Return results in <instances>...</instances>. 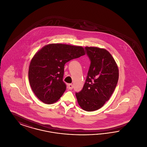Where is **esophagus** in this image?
Segmentation results:
<instances>
[{
	"label": "esophagus",
	"instance_id": "esophagus-1",
	"mask_svg": "<svg viewBox=\"0 0 147 147\" xmlns=\"http://www.w3.org/2000/svg\"><path fill=\"white\" fill-rule=\"evenodd\" d=\"M68 89L71 90L73 88V85L72 84H69L68 85Z\"/></svg>",
	"mask_w": 147,
	"mask_h": 147
}]
</instances>
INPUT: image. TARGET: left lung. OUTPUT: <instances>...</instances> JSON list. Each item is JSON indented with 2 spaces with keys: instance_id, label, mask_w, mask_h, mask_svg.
Returning a JSON list of instances; mask_svg holds the SVG:
<instances>
[{
  "instance_id": "8db88e82",
  "label": "left lung",
  "mask_w": 147,
  "mask_h": 147,
  "mask_svg": "<svg viewBox=\"0 0 147 147\" xmlns=\"http://www.w3.org/2000/svg\"><path fill=\"white\" fill-rule=\"evenodd\" d=\"M85 49L91 64L83 89L76 95L83 110L94 111L102 107L111 96L118 82L119 70L106 49L96 47Z\"/></svg>"
}]
</instances>
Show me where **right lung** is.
Returning a JSON list of instances; mask_svg holds the SVG:
<instances>
[{
	"mask_svg": "<svg viewBox=\"0 0 147 147\" xmlns=\"http://www.w3.org/2000/svg\"><path fill=\"white\" fill-rule=\"evenodd\" d=\"M85 55L82 46L51 43L35 53L30 63L28 80L37 98L47 104L57 101L66 90L63 82L65 64Z\"/></svg>",
	"mask_w": 147,
	"mask_h": 147,
	"instance_id": "obj_1",
	"label": "right lung"
}]
</instances>
